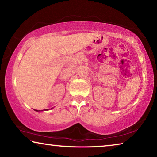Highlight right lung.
<instances>
[{
    "instance_id": "right-lung-1",
    "label": "right lung",
    "mask_w": 157,
    "mask_h": 157,
    "mask_svg": "<svg viewBox=\"0 0 157 157\" xmlns=\"http://www.w3.org/2000/svg\"><path fill=\"white\" fill-rule=\"evenodd\" d=\"M48 110V109H47ZM35 111H38V110H35Z\"/></svg>"
}]
</instances>
